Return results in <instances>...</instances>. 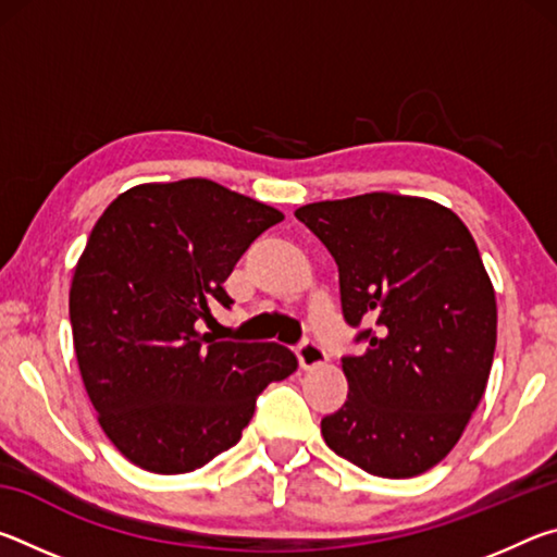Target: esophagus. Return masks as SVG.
Segmentation results:
<instances>
[{
    "instance_id": "34e87169",
    "label": "esophagus",
    "mask_w": 557,
    "mask_h": 557,
    "mask_svg": "<svg viewBox=\"0 0 557 557\" xmlns=\"http://www.w3.org/2000/svg\"><path fill=\"white\" fill-rule=\"evenodd\" d=\"M297 356L301 369H317V366L326 363V351L317 338H305V342L297 346Z\"/></svg>"
}]
</instances>
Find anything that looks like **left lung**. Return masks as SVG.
I'll return each mask as SVG.
<instances>
[{
	"instance_id": "1",
	"label": "left lung",
	"mask_w": 557,
	"mask_h": 557,
	"mask_svg": "<svg viewBox=\"0 0 557 557\" xmlns=\"http://www.w3.org/2000/svg\"><path fill=\"white\" fill-rule=\"evenodd\" d=\"M338 265L363 354L342 358L346 403L322 418L338 457L408 479L449 455L486 391L496 297L467 225L445 206L363 194L295 211Z\"/></svg>"
}]
</instances>
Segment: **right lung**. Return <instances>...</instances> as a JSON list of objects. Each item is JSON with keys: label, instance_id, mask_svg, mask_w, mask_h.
I'll list each match as a JSON object with an SVG mask.
<instances>
[{"label": "right lung", "instance_id": "obj_1", "mask_svg": "<svg viewBox=\"0 0 557 557\" xmlns=\"http://www.w3.org/2000/svg\"><path fill=\"white\" fill-rule=\"evenodd\" d=\"M285 215L209 178L120 194L71 285L78 369L100 428L132 465L186 474L240 440L268 383L297 371L280 344L215 342L209 322L235 262Z\"/></svg>", "mask_w": 557, "mask_h": 557}]
</instances>
